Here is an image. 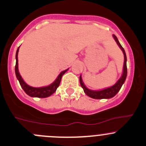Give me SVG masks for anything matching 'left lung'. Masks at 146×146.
Here are the masks:
<instances>
[{"instance_id": "obj_1", "label": "left lung", "mask_w": 146, "mask_h": 146, "mask_svg": "<svg viewBox=\"0 0 146 146\" xmlns=\"http://www.w3.org/2000/svg\"><path fill=\"white\" fill-rule=\"evenodd\" d=\"M113 37L114 40H115L116 43L118 44V46H119L120 48L121 49V50L123 51L124 56V63H123V73L121 75V78L118 79V81L112 86H110V87L106 88L100 89V90H90V89L88 88L86 86V85L83 83V80H82V76L80 75V83L81 87L83 88V90H84L85 93L89 97L92 98L94 99H109L111 98L114 97L115 95L118 93V92L119 91L120 89L122 87L123 84L125 83V80L126 79L127 77V58H126V54H125V50L123 49V48L121 46V43L118 41V38L115 36V35H113Z\"/></svg>"}]
</instances>
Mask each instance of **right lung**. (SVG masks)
Masks as SVG:
<instances>
[{
    "instance_id": "obj_1",
    "label": "right lung",
    "mask_w": 146,
    "mask_h": 146,
    "mask_svg": "<svg viewBox=\"0 0 146 146\" xmlns=\"http://www.w3.org/2000/svg\"><path fill=\"white\" fill-rule=\"evenodd\" d=\"M19 48H18L16 51V54H15V60H16V63H15V76H16L17 79L19 81L20 85H21V88L23 89L24 91L25 92L27 95H28L31 97L34 98H47L49 96H51L52 94L55 93L57 90L58 87L59 86L61 80V78L63 75L65 74L66 71L68 70V68L66 70H63V71L60 72V74L56 78V80L51 83V84L48 85L46 86H43V87H38V88H35L30 86L29 85L27 84L25 81L23 80V78L21 77V74L18 70V51H19Z\"/></svg>"
}]
</instances>
